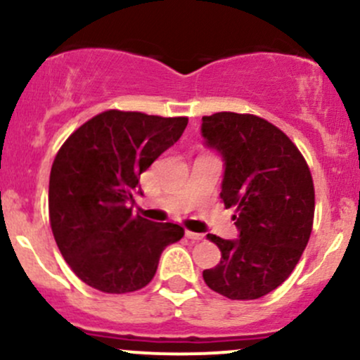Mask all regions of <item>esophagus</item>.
I'll return each mask as SVG.
<instances>
[{
  "mask_svg": "<svg viewBox=\"0 0 360 360\" xmlns=\"http://www.w3.org/2000/svg\"><path fill=\"white\" fill-rule=\"evenodd\" d=\"M186 238L191 239V240H201L205 238L203 234H198V232H191V231H186Z\"/></svg>",
  "mask_w": 360,
  "mask_h": 360,
  "instance_id": "esophagus-1",
  "label": "esophagus"
}]
</instances>
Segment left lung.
<instances>
[{
  "label": "left lung",
  "instance_id": "8db88e82",
  "mask_svg": "<svg viewBox=\"0 0 360 360\" xmlns=\"http://www.w3.org/2000/svg\"><path fill=\"white\" fill-rule=\"evenodd\" d=\"M205 145L224 160L222 198L236 207L238 239L208 234L222 258L205 283L232 301H251L282 285L301 259L314 219L309 167L290 138L252 114L201 117Z\"/></svg>",
  "mask_w": 360,
  "mask_h": 360
}]
</instances>
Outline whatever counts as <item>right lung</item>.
Instances as JSON below:
<instances>
[{"mask_svg":"<svg viewBox=\"0 0 360 360\" xmlns=\"http://www.w3.org/2000/svg\"><path fill=\"white\" fill-rule=\"evenodd\" d=\"M188 117L110 109L59 148L49 177V222L65 262L86 285L126 294L153 278L177 224L133 215L140 174L179 140Z\"/></svg>","mask_w":360,"mask_h":360,"instance_id":"1","label":"right lung"}]
</instances>
